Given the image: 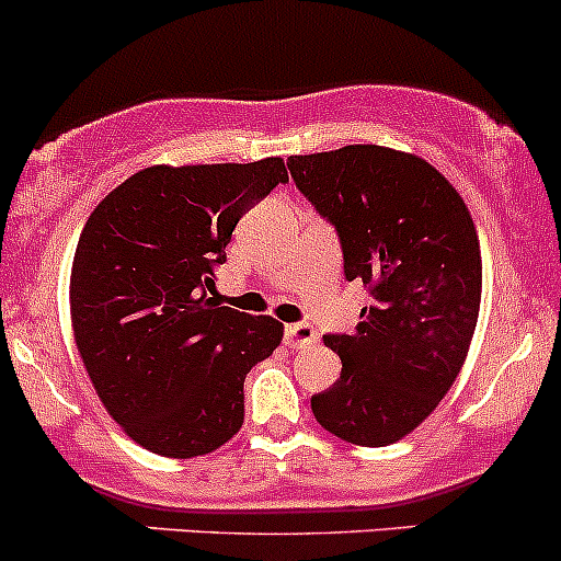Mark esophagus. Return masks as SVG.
<instances>
[{
	"mask_svg": "<svg viewBox=\"0 0 561 561\" xmlns=\"http://www.w3.org/2000/svg\"><path fill=\"white\" fill-rule=\"evenodd\" d=\"M319 340L316 329L310 323H288L286 327V345L288 348H308Z\"/></svg>",
	"mask_w": 561,
	"mask_h": 561,
	"instance_id": "esophagus-1",
	"label": "esophagus"
}]
</instances>
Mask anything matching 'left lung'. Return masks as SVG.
<instances>
[{
  "mask_svg": "<svg viewBox=\"0 0 561 561\" xmlns=\"http://www.w3.org/2000/svg\"><path fill=\"white\" fill-rule=\"evenodd\" d=\"M288 170L337 227L345 278L373 291L354 332L323 337L343 369L310 408L340 440L389 446L440 405L467 359L483 283L476 224L415 153L343 146L291 156Z\"/></svg>",
  "mask_w": 561,
  "mask_h": 561,
  "instance_id": "1",
  "label": "left lung"
}]
</instances>
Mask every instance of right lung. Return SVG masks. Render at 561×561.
Wrapping results in <instances>:
<instances>
[{"label":"right lung","instance_id":"right-lung-1","mask_svg":"<svg viewBox=\"0 0 561 561\" xmlns=\"http://www.w3.org/2000/svg\"><path fill=\"white\" fill-rule=\"evenodd\" d=\"M288 181L280 156L251 164H153L85 221L69 319L96 397L148 451L194 459L242 426V380L283 323L218 302L213 270L242 213Z\"/></svg>","mask_w":561,"mask_h":561}]
</instances>
